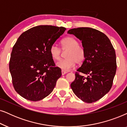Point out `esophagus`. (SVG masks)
I'll return each instance as SVG.
<instances>
[{"mask_svg": "<svg viewBox=\"0 0 127 127\" xmlns=\"http://www.w3.org/2000/svg\"><path fill=\"white\" fill-rule=\"evenodd\" d=\"M67 72L66 71H63V70H62V75H65V74H67Z\"/></svg>", "mask_w": 127, "mask_h": 127, "instance_id": "esophagus-1", "label": "esophagus"}]
</instances>
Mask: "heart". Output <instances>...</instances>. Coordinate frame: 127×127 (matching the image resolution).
I'll return each mask as SVG.
<instances>
[{"label": "heart", "instance_id": "obj_1", "mask_svg": "<svg viewBox=\"0 0 127 127\" xmlns=\"http://www.w3.org/2000/svg\"><path fill=\"white\" fill-rule=\"evenodd\" d=\"M62 49L67 50L65 54L66 59L59 61L56 63L57 67L65 71H68L74 67L76 63L81 64L85 60V50L75 38L67 36L61 40ZM50 54L54 60H59L62 56V50L56 45L50 48Z\"/></svg>", "mask_w": 127, "mask_h": 127}]
</instances>
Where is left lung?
<instances>
[{
  "label": "left lung",
  "mask_w": 127,
  "mask_h": 127,
  "mask_svg": "<svg viewBox=\"0 0 127 127\" xmlns=\"http://www.w3.org/2000/svg\"><path fill=\"white\" fill-rule=\"evenodd\" d=\"M67 32L82 41L86 53L85 60L77 69L71 88L83 102H96L107 94L112 87L117 69L114 49L104 33L94 28H73Z\"/></svg>",
  "instance_id": "8db88e82"
}]
</instances>
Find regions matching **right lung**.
Returning <instances> with one entry per match:
<instances>
[{
  "label": "right lung",
  "mask_w": 127,
  "mask_h": 127,
  "mask_svg": "<svg viewBox=\"0 0 127 127\" xmlns=\"http://www.w3.org/2000/svg\"><path fill=\"white\" fill-rule=\"evenodd\" d=\"M65 30L39 25L18 38L11 53L9 70L15 91L23 97L36 102L53 91L62 71L55 66L50 48Z\"/></svg>",
  "instance_id": "add662e5"
}]
</instances>
